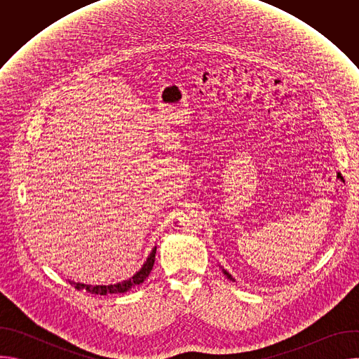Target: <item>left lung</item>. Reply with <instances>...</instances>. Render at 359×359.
<instances>
[{
	"label": "left lung",
	"mask_w": 359,
	"mask_h": 359,
	"mask_svg": "<svg viewBox=\"0 0 359 359\" xmlns=\"http://www.w3.org/2000/svg\"><path fill=\"white\" fill-rule=\"evenodd\" d=\"M220 269H222V271H223V274H224V276H226V277H227V278H229V280H230V281H236V280H234V277H233V276H231V274H230V273H229V271H227V270H226V269H223V267H222V266H220Z\"/></svg>",
	"instance_id": "1"
}]
</instances>
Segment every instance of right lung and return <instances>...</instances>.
Here are the masks:
<instances>
[{
  "label": "right lung",
  "mask_w": 359,
  "mask_h": 359,
  "mask_svg": "<svg viewBox=\"0 0 359 359\" xmlns=\"http://www.w3.org/2000/svg\"><path fill=\"white\" fill-rule=\"evenodd\" d=\"M155 255H156V245L151 248L150 254L147 255L146 262L143 263V266L128 280L119 281L116 284H109V285H92V284H83V283H75L72 280H69L71 285H74L76 290H85L86 292L90 294H97V295H107V294H122L126 292L129 290H132L133 287L142 284L146 277L150 274L153 264H155Z\"/></svg>",
  "instance_id": "right-lung-1"
}]
</instances>
